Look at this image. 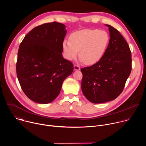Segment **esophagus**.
<instances>
[{"label":"esophagus","instance_id":"obj_1","mask_svg":"<svg viewBox=\"0 0 146 146\" xmlns=\"http://www.w3.org/2000/svg\"><path fill=\"white\" fill-rule=\"evenodd\" d=\"M74 70H80V68L77 65H74Z\"/></svg>","mask_w":146,"mask_h":146}]
</instances>
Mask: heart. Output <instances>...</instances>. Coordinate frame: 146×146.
Segmentation results:
<instances>
[{"mask_svg":"<svg viewBox=\"0 0 146 146\" xmlns=\"http://www.w3.org/2000/svg\"><path fill=\"white\" fill-rule=\"evenodd\" d=\"M109 43V36L105 31L82 29L72 33L70 40L62 43L65 57L72 60L78 55L86 65L96 64L105 54Z\"/></svg>","mask_w":146,"mask_h":146,"instance_id":"obj_1","label":"heart"}]
</instances>
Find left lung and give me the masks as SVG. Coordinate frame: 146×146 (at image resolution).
<instances>
[{
  "label": "left lung",
  "instance_id": "8db88e82",
  "mask_svg": "<svg viewBox=\"0 0 146 146\" xmlns=\"http://www.w3.org/2000/svg\"><path fill=\"white\" fill-rule=\"evenodd\" d=\"M105 26L109 28L110 38L105 54L95 64L81 69L82 93L93 103L116 99L132 69L131 52L125 39L111 25Z\"/></svg>",
  "mask_w": 146,
  "mask_h": 146
}]
</instances>
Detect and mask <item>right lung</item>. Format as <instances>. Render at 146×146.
<instances>
[{
  "instance_id": "1",
  "label": "right lung",
  "mask_w": 146,
  "mask_h": 146,
  "mask_svg": "<svg viewBox=\"0 0 146 146\" xmlns=\"http://www.w3.org/2000/svg\"><path fill=\"white\" fill-rule=\"evenodd\" d=\"M66 32L64 24L46 23L31 30L20 44L16 66L18 80L27 96L36 103L52 102L73 71L72 62L62 54Z\"/></svg>"
}]
</instances>
